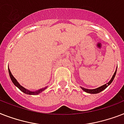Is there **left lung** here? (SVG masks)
Masks as SVG:
<instances>
[{
  "label": "left lung",
  "instance_id": "1",
  "mask_svg": "<svg viewBox=\"0 0 124 124\" xmlns=\"http://www.w3.org/2000/svg\"><path fill=\"white\" fill-rule=\"evenodd\" d=\"M116 71L115 72V73H114L113 76V77L111 78V80H110V81L109 82L108 84H106L103 85L99 87H98V88L94 89H85V88H84V87H81V88L84 91H85V92H87V93H91V94H96V93H98L101 92L102 91H103L104 89H106V87H107L109 85H110L111 84V82H113V80H114V78H115V75H116Z\"/></svg>",
  "mask_w": 124,
  "mask_h": 124
}]
</instances>
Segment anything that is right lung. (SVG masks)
I'll list each match as a JSON object with an SVG mask.
<instances>
[{
  "label": "right lung",
  "instance_id": "right-lung-1",
  "mask_svg": "<svg viewBox=\"0 0 124 124\" xmlns=\"http://www.w3.org/2000/svg\"><path fill=\"white\" fill-rule=\"evenodd\" d=\"M8 71H9V76H10V78H11V80H12L13 83L15 85H16L17 87H18L19 89H20V91H22V92L24 93H26V94H39L40 93H41L42 91H43L46 88V87H44V88H42L41 89H39V90L37 91H34V92H31V91H30L29 90H27L26 89H25L24 87H23L22 86V85H20L19 84H18V82L17 81H16V80L14 78V77L12 75V74H11V73L10 70H9V69H8Z\"/></svg>",
  "mask_w": 124,
  "mask_h": 124
}]
</instances>
